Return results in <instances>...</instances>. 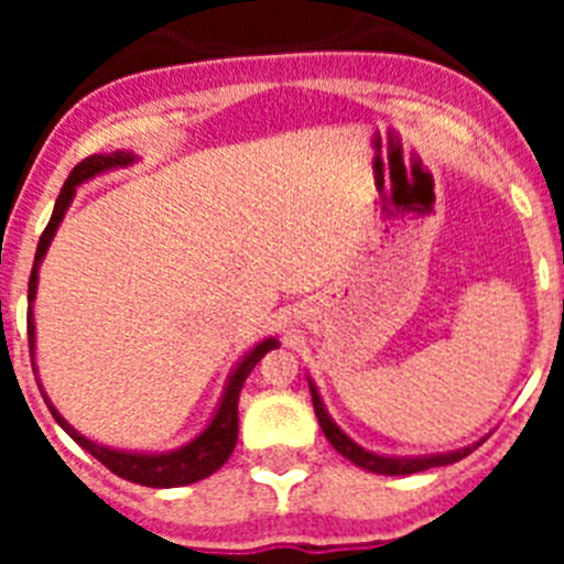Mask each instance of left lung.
Returning <instances> with one entry per match:
<instances>
[{
  "mask_svg": "<svg viewBox=\"0 0 564 564\" xmlns=\"http://www.w3.org/2000/svg\"><path fill=\"white\" fill-rule=\"evenodd\" d=\"M307 383H311L313 410H316L318 426H322L325 437L330 441V446L341 457H347L350 463L361 466L364 471H376V475H415V471H426V468H432V466H449V463L463 460V457L471 455V452H475L477 446L482 443V441H477V443H471V446H466V449L446 452V455H421V457L376 455V452H370V449H361V446H358L352 437H347L341 430H338V423L333 421L330 412L325 410V401H322V395H318L316 383H313L311 378H307Z\"/></svg>",
  "mask_w": 564,
  "mask_h": 564,
  "instance_id": "8db88e82",
  "label": "left lung"
}]
</instances>
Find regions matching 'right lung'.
Segmentation results:
<instances>
[{
	"instance_id": "obj_1",
	"label": "right lung",
	"mask_w": 564,
	"mask_h": 564,
	"mask_svg": "<svg viewBox=\"0 0 564 564\" xmlns=\"http://www.w3.org/2000/svg\"><path fill=\"white\" fill-rule=\"evenodd\" d=\"M138 161L132 152H112V154H89L87 161L78 163L73 172H69L67 183H64L62 194H58L56 200V208H53V217H50L47 228H44L42 239H39V248H36V262H33V271H30V285H28V341H30V358H33V352H36V325H33V299H36V288H39V265H42L44 253H47L50 242H53V237H56V228L62 226L64 214H67L69 203H73V197H76V188L82 186V183L93 181V177H98V174L104 172H112V169H123V166H132V163ZM273 347H279L276 338H262V341L253 347V350H248L246 356H242V361L234 367V372L228 376L226 381V390H223V398L220 403H217V410H214V417L208 421L206 430L200 432V435L194 437V441H188L186 446H181V449L174 452H161V455H147V452H123V449H109V446H101V443L89 441V437H84L82 432L73 430L67 421H64L62 415H58V410L50 403V398L44 395V403L50 406V412H53V417H56V423L62 426L64 432H67L73 441L82 446V449H87L89 455L96 457V460H101L104 466L109 468V471H115L118 477H123V480L129 482H141V486H149V488H174V486H188V482H197L203 480V477L214 475L217 468L223 466V463L231 457L234 446H237V432H239V415H237V403H239V390H242V383H246V378L251 376V370L257 367V361L265 352H271ZM36 372V370H33Z\"/></svg>"
}]
</instances>
